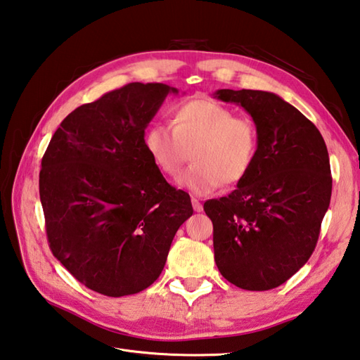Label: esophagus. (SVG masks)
I'll list each match as a JSON object with an SVG mask.
<instances>
[{
  "mask_svg": "<svg viewBox=\"0 0 360 360\" xmlns=\"http://www.w3.org/2000/svg\"><path fill=\"white\" fill-rule=\"evenodd\" d=\"M191 204H193V208H195V211H198V213H200V211L204 210V207H202L199 199H196V198H191Z\"/></svg>",
  "mask_w": 360,
  "mask_h": 360,
  "instance_id": "esophagus-1",
  "label": "esophagus"
}]
</instances>
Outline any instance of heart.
I'll return each mask as SVG.
<instances>
[{
    "label": "heart",
    "mask_w": 360,
    "mask_h": 360,
    "mask_svg": "<svg viewBox=\"0 0 360 360\" xmlns=\"http://www.w3.org/2000/svg\"><path fill=\"white\" fill-rule=\"evenodd\" d=\"M172 125L155 123L146 131L144 146L164 174L176 176L188 150L193 164L178 184L204 196L222 182H240L251 172L259 153V134L252 122L210 98L184 101L174 108Z\"/></svg>",
    "instance_id": "1"
}]
</instances>
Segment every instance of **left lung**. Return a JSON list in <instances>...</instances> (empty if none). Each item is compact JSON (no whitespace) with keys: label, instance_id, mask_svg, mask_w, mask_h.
<instances>
[{"label":"left lung","instance_id":"8db88e82","mask_svg":"<svg viewBox=\"0 0 360 360\" xmlns=\"http://www.w3.org/2000/svg\"><path fill=\"white\" fill-rule=\"evenodd\" d=\"M242 106L259 134L246 178L225 198L205 202L217 269L246 290L278 288L307 263L331 198L330 160L316 126L280 96L217 89Z\"/></svg>","mask_w":360,"mask_h":360}]
</instances>
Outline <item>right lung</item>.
<instances>
[{
	"instance_id": "1",
	"label": "right lung",
	"mask_w": 360,
	"mask_h": 360,
	"mask_svg": "<svg viewBox=\"0 0 360 360\" xmlns=\"http://www.w3.org/2000/svg\"><path fill=\"white\" fill-rule=\"evenodd\" d=\"M129 84L72 110L44 153L39 196L53 255L88 289L124 297L149 288L173 237L193 214L144 146L146 127L169 94Z\"/></svg>"
}]
</instances>
